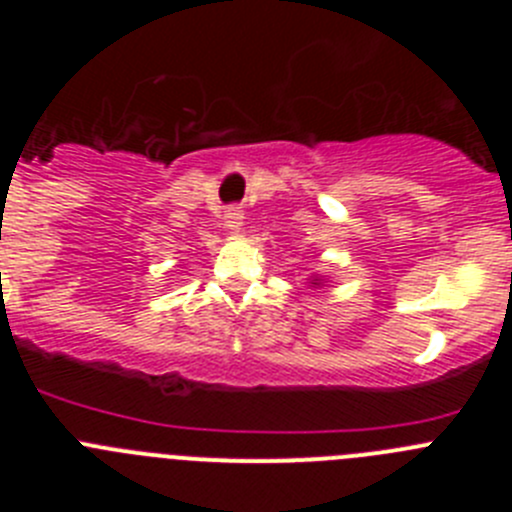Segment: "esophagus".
<instances>
[{
  "label": "esophagus",
  "mask_w": 512,
  "mask_h": 512,
  "mask_svg": "<svg viewBox=\"0 0 512 512\" xmlns=\"http://www.w3.org/2000/svg\"><path fill=\"white\" fill-rule=\"evenodd\" d=\"M225 225H228V230H233V233H238L243 225V210L241 207H228L225 210Z\"/></svg>",
  "instance_id": "1"
}]
</instances>
